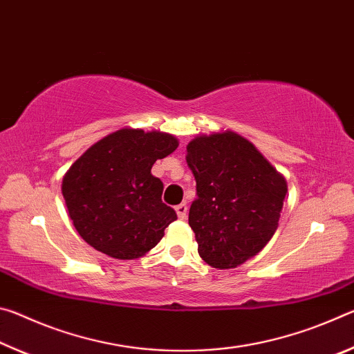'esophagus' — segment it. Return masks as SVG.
<instances>
[{"instance_id":"esophagus-1","label":"esophagus","mask_w":354,"mask_h":354,"mask_svg":"<svg viewBox=\"0 0 354 354\" xmlns=\"http://www.w3.org/2000/svg\"><path fill=\"white\" fill-rule=\"evenodd\" d=\"M175 211H176V214H178V217L181 218V220H184L185 217H187L189 207H187V205H184V203H181V205H178V206L175 207Z\"/></svg>"}]
</instances>
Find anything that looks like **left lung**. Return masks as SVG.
<instances>
[{"instance_id":"8db88e82","label":"left lung","mask_w":354,"mask_h":354,"mask_svg":"<svg viewBox=\"0 0 354 354\" xmlns=\"http://www.w3.org/2000/svg\"><path fill=\"white\" fill-rule=\"evenodd\" d=\"M196 198L189 211L201 259L236 268L273 237L287 194L284 176L245 137L201 134L187 145Z\"/></svg>"}]
</instances>
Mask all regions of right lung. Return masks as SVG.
<instances>
[{
  "instance_id": "1",
  "label": "right lung",
  "mask_w": 354,
  "mask_h": 354,
  "mask_svg": "<svg viewBox=\"0 0 354 354\" xmlns=\"http://www.w3.org/2000/svg\"><path fill=\"white\" fill-rule=\"evenodd\" d=\"M178 145L175 136L160 131L122 128L75 160L62 179V195L84 241L123 261L158 245L176 212L162 203L164 184L151 167Z\"/></svg>"
}]
</instances>
